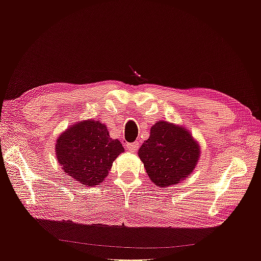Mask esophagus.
I'll return each instance as SVG.
<instances>
[{"mask_svg":"<svg viewBox=\"0 0 261 261\" xmlns=\"http://www.w3.org/2000/svg\"><path fill=\"white\" fill-rule=\"evenodd\" d=\"M138 147H139L138 143H132V144H127V149L129 150V151H133V152H135L136 150L138 149Z\"/></svg>","mask_w":261,"mask_h":261,"instance_id":"1","label":"esophagus"}]
</instances>
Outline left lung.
<instances>
[{
  "label": "left lung",
  "instance_id": "1",
  "mask_svg": "<svg viewBox=\"0 0 261 261\" xmlns=\"http://www.w3.org/2000/svg\"><path fill=\"white\" fill-rule=\"evenodd\" d=\"M199 152L198 144L185 128L161 121L150 129L138 155L150 179L163 188L191 175Z\"/></svg>",
  "mask_w": 261,
  "mask_h": 261
}]
</instances>
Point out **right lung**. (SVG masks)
<instances>
[{
    "label": "right lung",
    "instance_id": "add662e5",
    "mask_svg": "<svg viewBox=\"0 0 261 261\" xmlns=\"http://www.w3.org/2000/svg\"><path fill=\"white\" fill-rule=\"evenodd\" d=\"M123 151L121 141L110 138L107 126L98 121L73 125L62 134L55 145L62 169L86 186L99 185Z\"/></svg>",
    "mask_w": 261,
    "mask_h": 261
}]
</instances>
